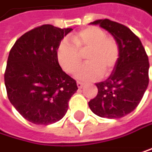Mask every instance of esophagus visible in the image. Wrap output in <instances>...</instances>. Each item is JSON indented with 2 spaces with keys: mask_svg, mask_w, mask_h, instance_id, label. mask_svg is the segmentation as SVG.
I'll return each mask as SVG.
<instances>
[{
  "mask_svg": "<svg viewBox=\"0 0 152 152\" xmlns=\"http://www.w3.org/2000/svg\"><path fill=\"white\" fill-rule=\"evenodd\" d=\"M77 87H78L79 88H83V86H84V84H83L82 82H80V81H77Z\"/></svg>",
  "mask_w": 152,
  "mask_h": 152,
  "instance_id": "34e87169",
  "label": "esophagus"
}]
</instances>
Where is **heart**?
Returning a JSON list of instances; mask_svg holds the SVG:
<instances>
[{
  "label": "heart",
  "instance_id": "b5f03b06",
  "mask_svg": "<svg viewBox=\"0 0 152 152\" xmlns=\"http://www.w3.org/2000/svg\"><path fill=\"white\" fill-rule=\"evenodd\" d=\"M86 54L87 64L75 73V77L83 81L98 80L104 75H110L116 67L120 49L117 41L98 26H88L72 37V42L64 39L59 44L57 59L62 68L73 74Z\"/></svg>",
  "mask_w": 152,
  "mask_h": 152
}]
</instances>
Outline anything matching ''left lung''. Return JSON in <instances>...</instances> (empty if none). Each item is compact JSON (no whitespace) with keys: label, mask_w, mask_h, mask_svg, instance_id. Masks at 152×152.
I'll return each mask as SVG.
<instances>
[{"label":"left lung","mask_w":152,"mask_h":152,"mask_svg":"<svg viewBox=\"0 0 152 152\" xmlns=\"http://www.w3.org/2000/svg\"><path fill=\"white\" fill-rule=\"evenodd\" d=\"M91 24L99 25L113 36L119 45L120 57L110 77L96 84L98 94L88 106L99 117L121 118L136 109L148 88L149 58L140 39L127 26L110 19Z\"/></svg>","instance_id":"8db88e82"}]
</instances>
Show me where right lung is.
Instances as JSON below:
<instances>
[{
    "mask_svg": "<svg viewBox=\"0 0 152 152\" xmlns=\"http://www.w3.org/2000/svg\"><path fill=\"white\" fill-rule=\"evenodd\" d=\"M72 28L42 25L26 32L12 47L4 73L10 102L35 125L61 120L77 91V81L65 74L57 59L61 40Z\"/></svg>",
    "mask_w": 152,
    "mask_h": 152,
    "instance_id": "1",
    "label": "right lung"
}]
</instances>
